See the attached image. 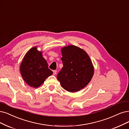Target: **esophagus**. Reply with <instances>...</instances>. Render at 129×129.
<instances>
[{
    "label": "esophagus",
    "instance_id": "esophagus-1",
    "mask_svg": "<svg viewBox=\"0 0 129 129\" xmlns=\"http://www.w3.org/2000/svg\"><path fill=\"white\" fill-rule=\"evenodd\" d=\"M53 74H54V75H56L57 74V71L56 70L53 71Z\"/></svg>",
    "mask_w": 129,
    "mask_h": 129
}]
</instances>
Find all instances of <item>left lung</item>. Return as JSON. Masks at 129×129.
Segmentation results:
<instances>
[{
    "label": "left lung",
    "instance_id": "8db88e82",
    "mask_svg": "<svg viewBox=\"0 0 129 129\" xmlns=\"http://www.w3.org/2000/svg\"><path fill=\"white\" fill-rule=\"evenodd\" d=\"M63 67L57 75L61 87L74 92L84 88L91 81L94 68L89 55L84 50L74 45L61 49Z\"/></svg>",
    "mask_w": 129,
    "mask_h": 129
}]
</instances>
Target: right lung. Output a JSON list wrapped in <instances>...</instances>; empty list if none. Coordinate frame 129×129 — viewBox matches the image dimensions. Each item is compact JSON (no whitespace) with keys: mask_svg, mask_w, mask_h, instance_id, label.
<instances>
[{"mask_svg":"<svg viewBox=\"0 0 129 129\" xmlns=\"http://www.w3.org/2000/svg\"><path fill=\"white\" fill-rule=\"evenodd\" d=\"M20 72L24 81L29 86L38 88L53 72L49 69L42 53L34 47L28 50L21 62Z\"/></svg>","mask_w":129,"mask_h":129,"instance_id":"right-lung-1","label":"right lung"}]
</instances>
